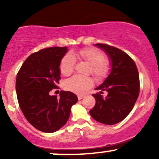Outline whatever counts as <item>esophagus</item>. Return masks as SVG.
<instances>
[{
  "mask_svg": "<svg viewBox=\"0 0 159 159\" xmlns=\"http://www.w3.org/2000/svg\"><path fill=\"white\" fill-rule=\"evenodd\" d=\"M84 97V95H78V100H81V99H82V98H83Z\"/></svg>",
  "mask_w": 159,
  "mask_h": 159,
  "instance_id": "34e87169",
  "label": "esophagus"
}]
</instances>
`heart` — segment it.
Returning <instances> with one entry per match:
<instances>
[{
  "instance_id": "heart-1",
  "label": "heart",
  "mask_w": 159,
  "mask_h": 159,
  "mask_svg": "<svg viewBox=\"0 0 159 159\" xmlns=\"http://www.w3.org/2000/svg\"><path fill=\"white\" fill-rule=\"evenodd\" d=\"M76 57L81 58L91 66V73L97 79L101 80L106 76L107 73V67L105 64L106 57L101 51L93 48H84L79 52L66 54L60 63V69L63 75H69L73 72ZM92 85V78L80 75L70 78L65 84L67 90L75 93H82Z\"/></svg>"
}]
</instances>
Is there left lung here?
I'll list each match as a JSON object with an SVG mask.
<instances>
[{"mask_svg":"<svg viewBox=\"0 0 159 159\" xmlns=\"http://www.w3.org/2000/svg\"><path fill=\"white\" fill-rule=\"evenodd\" d=\"M106 53L111 62L110 74L95 90L106 91L104 98L93 94L96 105L90 111L95 120L105 125H114L123 120L132 110L140 92L139 74L135 63L126 53L106 44H95Z\"/></svg>","mask_w":159,"mask_h":159,"instance_id":"1","label":"left lung"}]
</instances>
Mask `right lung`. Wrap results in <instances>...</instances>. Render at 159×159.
Returning <instances> with one entry per match:
<instances>
[{"label": "right lung", "mask_w": 159, "mask_h": 159, "mask_svg": "<svg viewBox=\"0 0 159 159\" xmlns=\"http://www.w3.org/2000/svg\"><path fill=\"white\" fill-rule=\"evenodd\" d=\"M67 47H51L30 54L16 76V90L19 107L34 127L52 133L66 123L71 107L78 102L73 93L62 90L60 97L50 96L61 79L60 63Z\"/></svg>", "instance_id": "right-lung-1"}]
</instances>
